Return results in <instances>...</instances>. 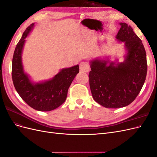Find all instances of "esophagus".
Instances as JSON below:
<instances>
[{
	"mask_svg": "<svg viewBox=\"0 0 157 157\" xmlns=\"http://www.w3.org/2000/svg\"><path fill=\"white\" fill-rule=\"evenodd\" d=\"M90 71L89 65L86 62H82L80 63V71L83 73H88Z\"/></svg>",
	"mask_w": 157,
	"mask_h": 157,
	"instance_id": "esophagus-1",
	"label": "esophagus"
}]
</instances>
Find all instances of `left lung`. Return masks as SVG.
I'll use <instances>...</instances> for the list:
<instances>
[{
  "label": "left lung",
  "mask_w": 157,
  "mask_h": 157,
  "mask_svg": "<svg viewBox=\"0 0 157 157\" xmlns=\"http://www.w3.org/2000/svg\"><path fill=\"white\" fill-rule=\"evenodd\" d=\"M116 36L124 42L126 54L123 62L96 58L90 61L89 82L94 99L106 108L124 107L139 94L145 82L147 64L143 43L132 28L120 23Z\"/></svg>",
  "instance_id": "left-lung-1"
}]
</instances>
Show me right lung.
<instances>
[{
    "mask_svg": "<svg viewBox=\"0 0 157 157\" xmlns=\"http://www.w3.org/2000/svg\"><path fill=\"white\" fill-rule=\"evenodd\" d=\"M34 25L32 23L27 28L16 45L12 59V80L17 92L28 105L39 111H50L65 102L70 85L79 73V66L61 69L48 80L37 83L32 82L23 69L21 55L25 38Z\"/></svg>",
    "mask_w": 157,
    "mask_h": 157,
    "instance_id": "1",
    "label": "right lung"
}]
</instances>
